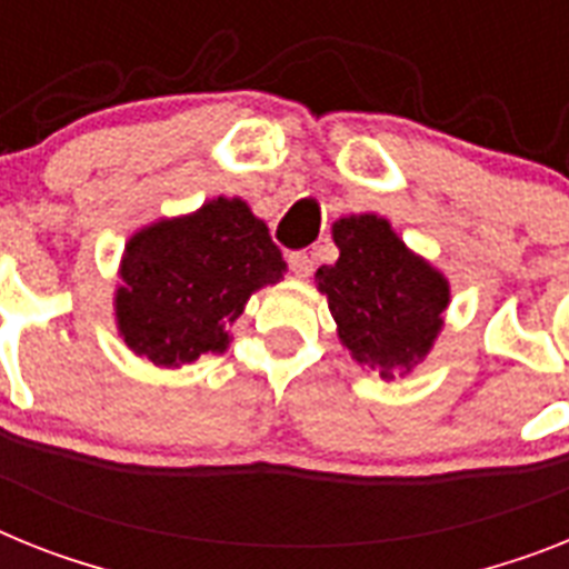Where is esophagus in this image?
I'll return each instance as SVG.
<instances>
[{
  "label": "esophagus",
  "mask_w": 569,
  "mask_h": 569,
  "mask_svg": "<svg viewBox=\"0 0 569 569\" xmlns=\"http://www.w3.org/2000/svg\"><path fill=\"white\" fill-rule=\"evenodd\" d=\"M286 260H289V269H292L298 277L312 274L315 260H312V254H309V251H289V257H286Z\"/></svg>",
  "instance_id": "1"
}]
</instances>
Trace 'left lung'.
Returning <instances> with one entry per match:
<instances>
[{
    "instance_id": "8db88e82",
    "label": "left lung",
    "mask_w": 569,
    "mask_h": 569,
    "mask_svg": "<svg viewBox=\"0 0 569 569\" xmlns=\"http://www.w3.org/2000/svg\"><path fill=\"white\" fill-rule=\"evenodd\" d=\"M338 260L321 266L315 280L327 295L338 338L358 365L410 370L428 356L448 307L446 277L433 271L373 213L332 228Z\"/></svg>"
}]
</instances>
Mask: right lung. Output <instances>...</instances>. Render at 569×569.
Segmentation results:
<instances>
[{
  "mask_svg": "<svg viewBox=\"0 0 569 569\" xmlns=\"http://www.w3.org/2000/svg\"><path fill=\"white\" fill-rule=\"evenodd\" d=\"M269 228L242 199H213L136 233L121 266L114 315L123 341L152 365L176 367L228 347L248 295L283 277Z\"/></svg>",
  "mask_w": 569,
  "mask_h": 569,
  "instance_id": "right-lung-1",
  "label": "right lung"
}]
</instances>
